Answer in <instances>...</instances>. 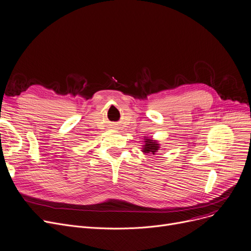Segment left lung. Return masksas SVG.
<instances>
[{"mask_svg":"<svg viewBox=\"0 0 251 251\" xmlns=\"http://www.w3.org/2000/svg\"><path fill=\"white\" fill-rule=\"evenodd\" d=\"M158 149H159V144H157L156 142L151 139H146L144 148H143V152L155 154V152H156Z\"/></svg>","mask_w":251,"mask_h":251,"instance_id":"8db88e82","label":"left lung"}]
</instances>
